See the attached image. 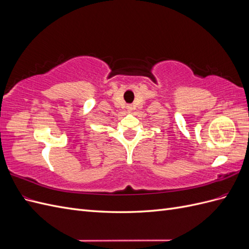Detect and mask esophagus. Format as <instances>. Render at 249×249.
I'll return each instance as SVG.
<instances>
[{"label": "esophagus", "instance_id": "esophagus-1", "mask_svg": "<svg viewBox=\"0 0 249 249\" xmlns=\"http://www.w3.org/2000/svg\"><path fill=\"white\" fill-rule=\"evenodd\" d=\"M127 110H129V111H132V107H131V106H127Z\"/></svg>", "mask_w": 249, "mask_h": 249}]
</instances>
